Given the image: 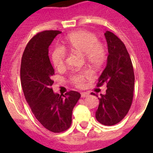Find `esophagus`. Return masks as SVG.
Segmentation results:
<instances>
[{
	"label": "esophagus",
	"instance_id": "34e87169",
	"mask_svg": "<svg viewBox=\"0 0 153 153\" xmlns=\"http://www.w3.org/2000/svg\"><path fill=\"white\" fill-rule=\"evenodd\" d=\"M89 96V93L87 92H82L81 94V97L82 98H86V97H88Z\"/></svg>",
	"mask_w": 153,
	"mask_h": 153
}]
</instances>
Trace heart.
<instances>
[{
  "label": "heart",
  "instance_id": "1",
  "mask_svg": "<svg viewBox=\"0 0 153 153\" xmlns=\"http://www.w3.org/2000/svg\"><path fill=\"white\" fill-rule=\"evenodd\" d=\"M67 48L73 53L83 55L85 61L91 66L98 67L104 63L106 59V48L102 42L98 41L95 34L87 31H79L67 37ZM67 59V51L64 48L57 47L51 53V61L57 69L64 68ZM91 76L88 70L74 73L70 76V81L77 87H83L86 79Z\"/></svg>",
  "mask_w": 153,
  "mask_h": 153
}]
</instances>
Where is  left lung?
Segmentation results:
<instances>
[{"mask_svg": "<svg viewBox=\"0 0 153 153\" xmlns=\"http://www.w3.org/2000/svg\"><path fill=\"white\" fill-rule=\"evenodd\" d=\"M105 36L109 55L97 86L105 84L107 89L106 93L98 98L95 117L104 126H114L120 122L130 109L135 77L130 56L123 42L109 31L105 32Z\"/></svg>", "mask_w": 153, "mask_h": 153, "instance_id": "obj_1", "label": "left lung"}]
</instances>
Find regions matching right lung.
Masks as SVG:
<instances>
[{
    "mask_svg": "<svg viewBox=\"0 0 153 153\" xmlns=\"http://www.w3.org/2000/svg\"><path fill=\"white\" fill-rule=\"evenodd\" d=\"M61 32H39L27 43L20 65V81L27 104L36 118L53 133L64 132L71 125L72 110L81 94L71 91L64 95L53 92L55 71L48 56V48Z\"/></svg>",
    "mask_w": 153,
    "mask_h": 153,
    "instance_id": "right-lung-1",
    "label": "right lung"
}]
</instances>
